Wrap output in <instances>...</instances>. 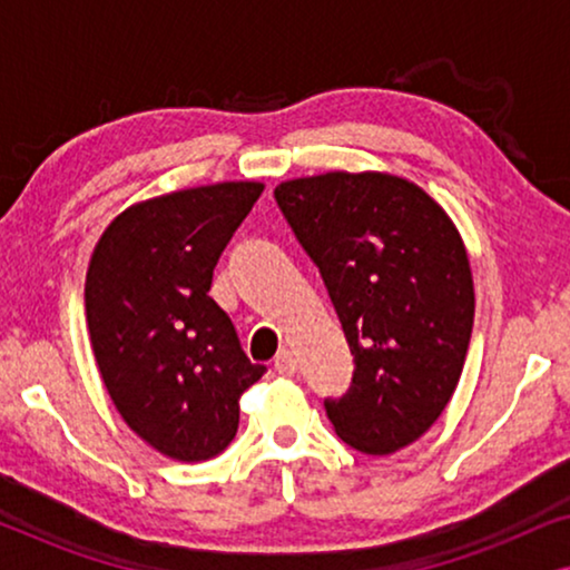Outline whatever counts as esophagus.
I'll return each instance as SVG.
<instances>
[{
	"label": "esophagus",
	"instance_id": "esophagus-1",
	"mask_svg": "<svg viewBox=\"0 0 570 570\" xmlns=\"http://www.w3.org/2000/svg\"><path fill=\"white\" fill-rule=\"evenodd\" d=\"M275 371L279 376H293V373L298 371V361H295L293 350H279L275 357Z\"/></svg>",
	"mask_w": 570,
	"mask_h": 570
}]
</instances>
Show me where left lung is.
<instances>
[{"label": "left lung", "mask_w": 570, "mask_h": 570, "mask_svg": "<svg viewBox=\"0 0 570 570\" xmlns=\"http://www.w3.org/2000/svg\"><path fill=\"white\" fill-rule=\"evenodd\" d=\"M275 199L355 357L347 394L324 400L334 431L373 456L410 446L446 410L472 337V269L456 225L417 184L376 170L293 178Z\"/></svg>", "instance_id": "obj_1"}]
</instances>
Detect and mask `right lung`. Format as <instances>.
<instances>
[{
  "label": "right lung",
  "instance_id": "right-lung-1",
  "mask_svg": "<svg viewBox=\"0 0 570 570\" xmlns=\"http://www.w3.org/2000/svg\"><path fill=\"white\" fill-rule=\"evenodd\" d=\"M262 191L259 181H223L137 202L90 256L85 314L100 379L124 423L176 462L228 449L240 394L267 371L207 295Z\"/></svg>",
  "mask_w": 570,
  "mask_h": 570
}]
</instances>
